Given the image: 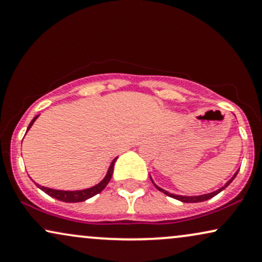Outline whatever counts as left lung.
Returning a JSON list of instances; mask_svg holds the SVG:
<instances>
[{
    "instance_id": "obj_1",
    "label": "left lung",
    "mask_w": 262,
    "mask_h": 262,
    "mask_svg": "<svg viewBox=\"0 0 262 262\" xmlns=\"http://www.w3.org/2000/svg\"><path fill=\"white\" fill-rule=\"evenodd\" d=\"M238 171H239V170L235 171L234 175L232 176L231 179L228 180L227 182L225 183V186H222L221 188H219L217 190H214V192H211V193H206V194H200V195H179V194H173V193L167 192V190L163 189V188H160L159 186H157L156 183H154V181H153V179H151V177H150V180H151V182H153V185L157 187V189H158V190H160V192H163L164 194H166V195L171 196V198H175V199L180 200V202H183V203H199V202H205V200H208V199H210V198H212V196H215L216 194H219V193L222 192V190H224V189L226 188V187H228V185H230V183L232 182V181H233V180L235 179V176H237Z\"/></svg>"
}]
</instances>
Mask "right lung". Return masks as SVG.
<instances>
[{"mask_svg":"<svg viewBox=\"0 0 262 262\" xmlns=\"http://www.w3.org/2000/svg\"><path fill=\"white\" fill-rule=\"evenodd\" d=\"M37 118H38V115H36L34 119H32L31 122L28 126L27 132L30 130V127L32 126V124H34L35 120H36ZM116 159H118V157L113 159L111 166H109L108 171H106V175L104 176V179H103L99 183H97L96 186L90 187V188L80 189V190H60V189H53V188H48V187L40 186L36 182H35V185H36L41 190H43V192L46 193V194H48L50 196H52V198H56L58 200H60V202H66V203L85 202V200H87L89 198H92L93 195H96V194H98V193H101L102 190L105 188V186L108 185L109 181H111V179H112L113 169H114V164H115Z\"/></svg>","mask_w":262,"mask_h":262,"instance_id":"obj_1","label":"right lung"}]
</instances>
